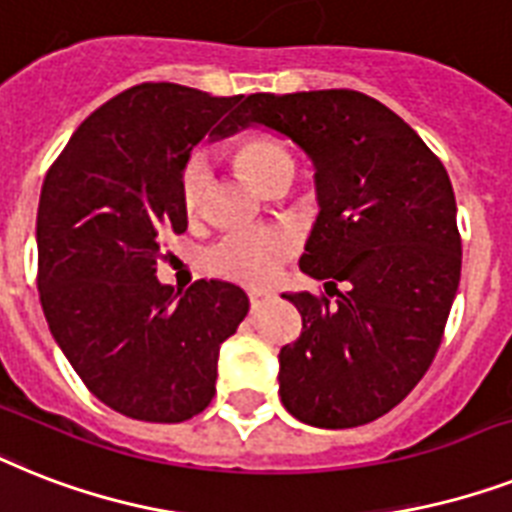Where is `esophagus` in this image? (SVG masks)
<instances>
[{"instance_id": "34e87169", "label": "esophagus", "mask_w": 512, "mask_h": 512, "mask_svg": "<svg viewBox=\"0 0 512 512\" xmlns=\"http://www.w3.org/2000/svg\"><path fill=\"white\" fill-rule=\"evenodd\" d=\"M268 299H270L268 294H260V292L249 294V307H252V313H257V310H260V307H263Z\"/></svg>"}]
</instances>
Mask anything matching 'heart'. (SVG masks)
<instances>
[{"instance_id": "heart-1", "label": "heart", "mask_w": 512, "mask_h": 512, "mask_svg": "<svg viewBox=\"0 0 512 512\" xmlns=\"http://www.w3.org/2000/svg\"><path fill=\"white\" fill-rule=\"evenodd\" d=\"M236 160L244 168L255 184H260L270 170L276 168L278 162L292 160L278 141L257 136L247 139L236 149ZM207 186V160L205 155H194L186 160L181 170V205L189 215H194L202 207ZM299 249V234L289 226H260V228H242V231H231V234L220 236L218 242L210 244L202 255V265L207 273L218 278L234 281V284L260 286L270 284L276 278L278 268L286 257H292Z\"/></svg>"}]
</instances>
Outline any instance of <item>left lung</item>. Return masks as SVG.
<instances>
[{
    "label": "left lung",
    "mask_w": 512,
    "mask_h": 512,
    "mask_svg": "<svg viewBox=\"0 0 512 512\" xmlns=\"http://www.w3.org/2000/svg\"><path fill=\"white\" fill-rule=\"evenodd\" d=\"M249 126L294 141L313 162L321 213L299 268L336 292V302L284 294L302 334L278 352L281 402L318 429L376 421L429 371L458 294L450 176L397 112L360 91L249 94L231 131Z\"/></svg>",
    "instance_id": "left-lung-1"
}]
</instances>
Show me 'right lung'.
Returning <instances> with one entry per match:
<instances>
[{
  "instance_id": "obj_1",
  "label": "right lung",
  "mask_w": 512,
  "mask_h": 512,
  "mask_svg": "<svg viewBox=\"0 0 512 512\" xmlns=\"http://www.w3.org/2000/svg\"><path fill=\"white\" fill-rule=\"evenodd\" d=\"M242 97L139 83L94 110L41 186L39 297L49 331L97 400L149 423H181L215 394L220 344L249 310L228 281L186 292L157 281L165 234H184L181 170Z\"/></svg>"
}]
</instances>
